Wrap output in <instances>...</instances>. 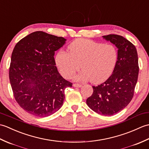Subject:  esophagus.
<instances>
[{
	"mask_svg": "<svg viewBox=\"0 0 149 149\" xmlns=\"http://www.w3.org/2000/svg\"><path fill=\"white\" fill-rule=\"evenodd\" d=\"M73 86H74V87H76V88H81L82 86V85L79 84H73Z\"/></svg>",
	"mask_w": 149,
	"mask_h": 149,
	"instance_id": "1",
	"label": "esophagus"
}]
</instances>
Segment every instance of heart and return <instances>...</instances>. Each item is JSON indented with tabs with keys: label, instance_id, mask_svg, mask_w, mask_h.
Listing matches in <instances>:
<instances>
[{
	"label": "heart",
	"instance_id": "obj_1",
	"mask_svg": "<svg viewBox=\"0 0 149 149\" xmlns=\"http://www.w3.org/2000/svg\"><path fill=\"white\" fill-rule=\"evenodd\" d=\"M68 48L69 52L60 50L56 56V65L66 78H72L81 68L83 70L75 77V80L98 84L108 79L115 68L118 52L112 44L79 38Z\"/></svg>",
	"mask_w": 149,
	"mask_h": 149
}]
</instances>
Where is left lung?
<instances>
[{
	"label": "left lung",
	"mask_w": 149,
	"mask_h": 149,
	"mask_svg": "<svg viewBox=\"0 0 149 149\" xmlns=\"http://www.w3.org/2000/svg\"><path fill=\"white\" fill-rule=\"evenodd\" d=\"M118 49V59L111 75L97 86L86 100L90 109L100 115L111 116L120 112L131 102L138 77L136 49L129 40L117 34L103 36Z\"/></svg>",
	"instance_id": "1"
}]
</instances>
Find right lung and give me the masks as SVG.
<instances>
[{
	"label": "right lung",
	"mask_w": 149,
	"mask_h": 149,
	"mask_svg": "<svg viewBox=\"0 0 149 149\" xmlns=\"http://www.w3.org/2000/svg\"><path fill=\"white\" fill-rule=\"evenodd\" d=\"M66 41L36 31L19 41L13 50L9 72L12 90L19 106L31 115L46 117L58 111L65 90L72 86L60 75L54 58Z\"/></svg>",
	"instance_id": "right-lung-1"
}]
</instances>
